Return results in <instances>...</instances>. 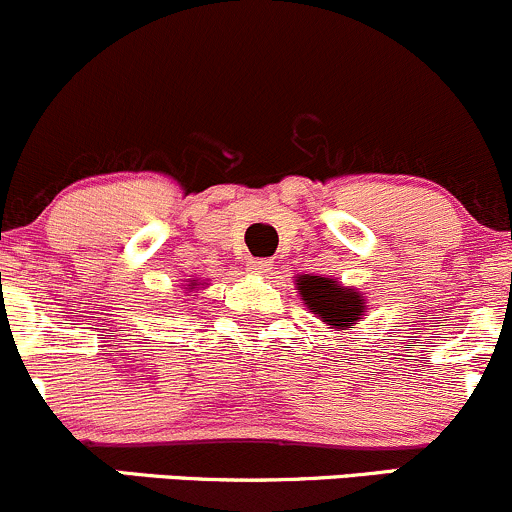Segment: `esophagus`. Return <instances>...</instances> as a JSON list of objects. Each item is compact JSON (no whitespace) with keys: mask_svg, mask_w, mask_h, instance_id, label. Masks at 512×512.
<instances>
[{"mask_svg":"<svg viewBox=\"0 0 512 512\" xmlns=\"http://www.w3.org/2000/svg\"><path fill=\"white\" fill-rule=\"evenodd\" d=\"M272 270V265L267 260H250L247 262V272L250 275H267Z\"/></svg>","mask_w":512,"mask_h":512,"instance_id":"obj_1","label":"esophagus"}]
</instances>
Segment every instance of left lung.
Returning <instances> with one entry per match:
<instances>
[{
    "mask_svg": "<svg viewBox=\"0 0 512 512\" xmlns=\"http://www.w3.org/2000/svg\"><path fill=\"white\" fill-rule=\"evenodd\" d=\"M299 294L304 304L317 314L322 322L329 324V329L354 327L364 312V299L354 289L337 285L329 277L302 275L297 280Z\"/></svg>",
    "mask_w": 512,
    "mask_h": 512,
    "instance_id": "8db88e82",
    "label": "left lung"
}]
</instances>
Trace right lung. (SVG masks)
<instances>
[{"instance_id":"1","label":"right lung","mask_w":512,"mask_h":512,"mask_svg":"<svg viewBox=\"0 0 512 512\" xmlns=\"http://www.w3.org/2000/svg\"><path fill=\"white\" fill-rule=\"evenodd\" d=\"M193 285H195V282H193ZM190 289H193V287H190Z\"/></svg>"}]
</instances>
